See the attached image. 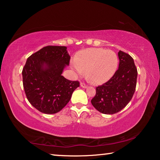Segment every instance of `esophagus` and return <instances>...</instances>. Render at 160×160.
Returning a JSON list of instances; mask_svg holds the SVG:
<instances>
[{"mask_svg": "<svg viewBox=\"0 0 160 160\" xmlns=\"http://www.w3.org/2000/svg\"><path fill=\"white\" fill-rule=\"evenodd\" d=\"M80 86L82 87V88H88V85H86V84H85V82H81V83H80Z\"/></svg>", "mask_w": 160, "mask_h": 160, "instance_id": "1", "label": "esophagus"}]
</instances>
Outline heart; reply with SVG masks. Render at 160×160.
I'll return each mask as SVG.
<instances>
[{
  "label": "heart",
  "instance_id": "1",
  "mask_svg": "<svg viewBox=\"0 0 160 160\" xmlns=\"http://www.w3.org/2000/svg\"><path fill=\"white\" fill-rule=\"evenodd\" d=\"M118 63L117 56L113 51L90 48L80 51L71 66L79 75L88 70V77L92 82L102 84L114 75Z\"/></svg>",
  "mask_w": 160,
  "mask_h": 160
}]
</instances>
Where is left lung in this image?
I'll return each instance as SVG.
<instances>
[{
  "instance_id": "8db88e82",
  "label": "left lung",
  "mask_w": 160,
  "mask_h": 160,
  "mask_svg": "<svg viewBox=\"0 0 160 160\" xmlns=\"http://www.w3.org/2000/svg\"><path fill=\"white\" fill-rule=\"evenodd\" d=\"M118 69L107 82L96 88L92 104L99 112L113 114L122 110L131 101L135 91L138 71L129 54L119 51Z\"/></svg>"
}]
</instances>
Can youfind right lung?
Returning a JSON list of instances; mask_svg holds the SVG:
<instances>
[{
  "label": "right lung",
  "instance_id": "1",
  "mask_svg": "<svg viewBox=\"0 0 160 160\" xmlns=\"http://www.w3.org/2000/svg\"><path fill=\"white\" fill-rule=\"evenodd\" d=\"M70 58L66 47L47 46L27 60L22 72L24 90L29 103L39 112L47 114L60 112L80 86L78 81L62 75Z\"/></svg>",
  "mask_w": 160,
  "mask_h": 160
}]
</instances>
